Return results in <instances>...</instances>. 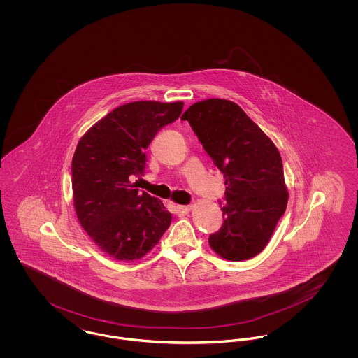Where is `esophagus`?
Segmentation results:
<instances>
[{
	"mask_svg": "<svg viewBox=\"0 0 358 358\" xmlns=\"http://www.w3.org/2000/svg\"><path fill=\"white\" fill-rule=\"evenodd\" d=\"M192 209V205H177L174 206V212L177 216H185L187 213L190 212Z\"/></svg>",
	"mask_w": 358,
	"mask_h": 358,
	"instance_id": "obj_1",
	"label": "esophagus"
}]
</instances>
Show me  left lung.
<instances>
[{
	"instance_id": "left-lung-1",
	"label": "left lung",
	"mask_w": 358,
	"mask_h": 358,
	"mask_svg": "<svg viewBox=\"0 0 358 358\" xmlns=\"http://www.w3.org/2000/svg\"><path fill=\"white\" fill-rule=\"evenodd\" d=\"M187 120L225 178L222 228L209 236L210 248L227 260L260 254L283 216L289 193L283 164L273 141L236 103L205 99L192 104Z\"/></svg>"
}]
</instances>
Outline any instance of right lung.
<instances>
[{"label":"right lung","instance_id":"1","mask_svg":"<svg viewBox=\"0 0 358 358\" xmlns=\"http://www.w3.org/2000/svg\"><path fill=\"white\" fill-rule=\"evenodd\" d=\"M184 103L139 101L117 107L80 138L72 158L73 206L80 225L107 255H146L169 228L164 204L138 192L146 149L155 134L178 120Z\"/></svg>","mask_w":358,"mask_h":358}]
</instances>
